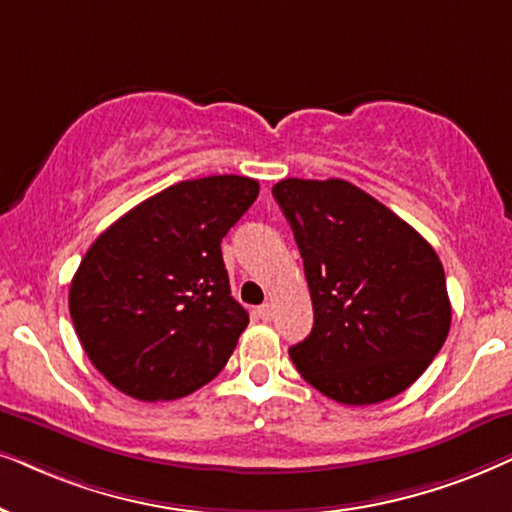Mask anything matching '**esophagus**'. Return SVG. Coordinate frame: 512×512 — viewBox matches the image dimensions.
Instances as JSON below:
<instances>
[{"label":"esophagus","mask_w":512,"mask_h":512,"mask_svg":"<svg viewBox=\"0 0 512 512\" xmlns=\"http://www.w3.org/2000/svg\"><path fill=\"white\" fill-rule=\"evenodd\" d=\"M257 316H260L262 321H271V316H274V307L271 304H262V307H257Z\"/></svg>","instance_id":"esophagus-1"}]
</instances>
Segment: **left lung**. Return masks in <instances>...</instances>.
I'll list each match as a JSON object with an SVG mask.
<instances>
[{
	"mask_svg": "<svg viewBox=\"0 0 512 512\" xmlns=\"http://www.w3.org/2000/svg\"><path fill=\"white\" fill-rule=\"evenodd\" d=\"M300 248L314 328L288 349L297 371L347 406L416 383L451 326L444 267L413 226L345 179L274 184Z\"/></svg>",
	"mask_w": 512,
	"mask_h": 512,
	"instance_id": "obj_1",
	"label": "left lung"
}]
</instances>
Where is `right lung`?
Wrapping results in <instances>:
<instances>
[{"label": "right lung", "mask_w": 512, "mask_h": 512, "mask_svg": "<svg viewBox=\"0 0 512 512\" xmlns=\"http://www.w3.org/2000/svg\"><path fill=\"white\" fill-rule=\"evenodd\" d=\"M260 184L238 174L179 181L92 243L70 283L77 338L113 387L170 401L210 383L248 326L231 297L222 238Z\"/></svg>", "instance_id": "add662e5"}]
</instances>
